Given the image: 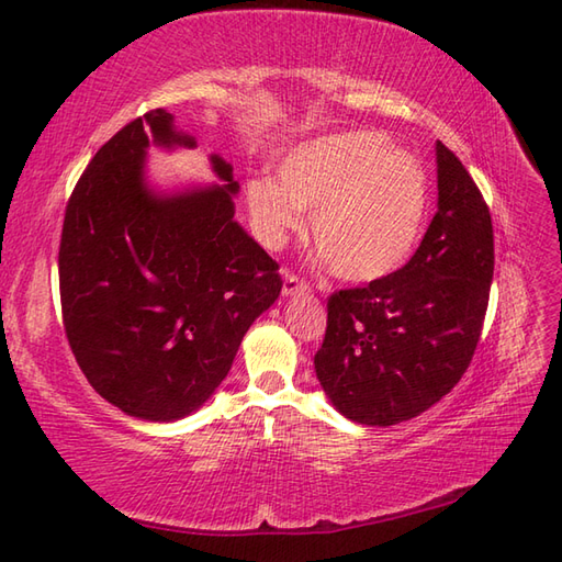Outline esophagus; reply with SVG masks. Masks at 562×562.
<instances>
[{
    "label": "esophagus",
    "mask_w": 562,
    "mask_h": 562,
    "mask_svg": "<svg viewBox=\"0 0 562 562\" xmlns=\"http://www.w3.org/2000/svg\"><path fill=\"white\" fill-rule=\"evenodd\" d=\"M297 293H310V283L303 281L295 273H285L283 279V295H297Z\"/></svg>",
    "instance_id": "esophagus-1"
}]
</instances>
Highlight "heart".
<instances>
[{
    "label": "heart",
    "mask_w": 562,
    "mask_h": 562,
    "mask_svg": "<svg viewBox=\"0 0 562 562\" xmlns=\"http://www.w3.org/2000/svg\"><path fill=\"white\" fill-rule=\"evenodd\" d=\"M279 183H248L259 240L279 248L312 212V238L338 279L376 281L407 262L429 212V178L384 133L346 131L297 145Z\"/></svg>",
    "instance_id": "heart-1"
}]
</instances>
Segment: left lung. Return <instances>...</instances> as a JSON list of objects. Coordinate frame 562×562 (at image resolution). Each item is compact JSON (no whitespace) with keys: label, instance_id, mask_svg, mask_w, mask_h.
Wrapping results in <instances>:
<instances>
[{"label":"left lung","instance_id":"8db88e82","mask_svg":"<svg viewBox=\"0 0 562 562\" xmlns=\"http://www.w3.org/2000/svg\"><path fill=\"white\" fill-rule=\"evenodd\" d=\"M439 212L409 262L328 297L317 379L340 415L391 427L439 403L476 350L494 279V226L462 161L439 140Z\"/></svg>","mask_w":562,"mask_h":562}]
</instances>
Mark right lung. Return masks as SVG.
Wrapping results in <instances>:
<instances>
[{
	"instance_id": "obj_1",
	"label": "right lung",
	"mask_w": 562,
	"mask_h": 562,
	"mask_svg": "<svg viewBox=\"0 0 562 562\" xmlns=\"http://www.w3.org/2000/svg\"><path fill=\"white\" fill-rule=\"evenodd\" d=\"M149 143L195 147L153 109L98 149L66 204L59 293L90 386L131 417L173 422L226 379L283 281L234 218V167L212 155L224 186L159 198L143 171Z\"/></svg>"
}]
</instances>
